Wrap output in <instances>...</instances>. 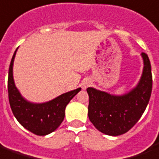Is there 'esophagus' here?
<instances>
[{"label":"esophagus","instance_id":"esophagus-1","mask_svg":"<svg viewBox=\"0 0 159 159\" xmlns=\"http://www.w3.org/2000/svg\"><path fill=\"white\" fill-rule=\"evenodd\" d=\"M91 84V81L89 79H84L81 83V87L83 89H86L88 87H89Z\"/></svg>","mask_w":159,"mask_h":159}]
</instances>
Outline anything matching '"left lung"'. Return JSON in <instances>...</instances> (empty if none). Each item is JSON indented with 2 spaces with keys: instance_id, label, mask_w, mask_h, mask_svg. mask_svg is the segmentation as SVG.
<instances>
[{
  "instance_id": "1",
  "label": "left lung",
  "mask_w": 159,
  "mask_h": 159,
  "mask_svg": "<svg viewBox=\"0 0 159 159\" xmlns=\"http://www.w3.org/2000/svg\"><path fill=\"white\" fill-rule=\"evenodd\" d=\"M143 71L135 87L123 95H112L89 87L88 115L96 129L107 135L126 134L140 119L149 102L152 76L149 57L142 52Z\"/></svg>"
}]
</instances>
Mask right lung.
Segmentation results:
<instances>
[{
    "instance_id": "obj_1",
    "label": "right lung",
    "mask_w": 159,
    "mask_h": 159,
    "mask_svg": "<svg viewBox=\"0 0 159 159\" xmlns=\"http://www.w3.org/2000/svg\"><path fill=\"white\" fill-rule=\"evenodd\" d=\"M16 52L17 49L13 55L8 70L7 90L11 109L23 127L36 135L45 136L60 126L65 115V107L81 90V88L62 94L46 102L34 103L27 101L14 83L13 66Z\"/></svg>"
}]
</instances>
